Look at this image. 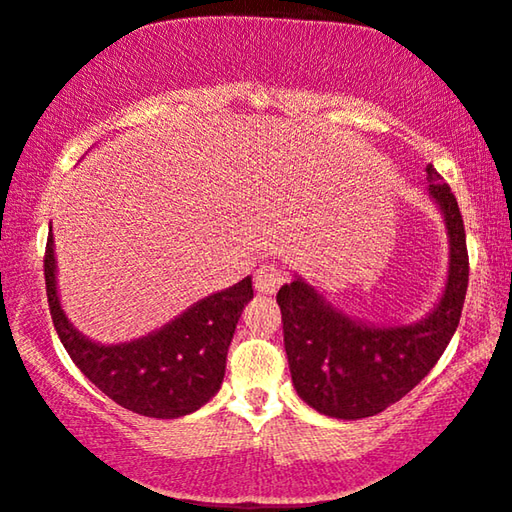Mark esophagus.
I'll list each match as a JSON object with an SVG mask.
<instances>
[{
  "label": "esophagus",
  "instance_id": "obj_1",
  "mask_svg": "<svg viewBox=\"0 0 512 512\" xmlns=\"http://www.w3.org/2000/svg\"><path fill=\"white\" fill-rule=\"evenodd\" d=\"M284 282H286L284 270L277 268V265L265 263L256 272V291L265 293V296H268V293H275Z\"/></svg>",
  "mask_w": 512,
  "mask_h": 512
}]
</instances>
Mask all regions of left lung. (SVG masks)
Listing matches in <instances>:
<instances>
[{
  "label": "left lung",
  "mask_w": 512,
  "mask_h": 512,
  "mask_svg": "<svg viewBox=\"0 0 512 512\" xmlns=\"http://www.w3.org/2000/svg\"><path fill=\"white\" fill-rule=\"evenodd\" d=\"M426 177L450 235V275L429 317L410 326H366L300 277L277 293L293 387L321 415L363 419L387 410L429 375L457 331L468 289L464 219L436 167L426 165Z\"/></svg>",
  "instance_id": "1"
}]
</instances>
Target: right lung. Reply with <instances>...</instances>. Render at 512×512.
<instances>
[{"label": "right lung", "instance_id": "1", "mask_svg": "<svg viewBox=\"0 0 512 512\" xmlns=\"http://www.w3.org/2000/svg\"><path fill=\"white\" fill-rule=\"evenodd\" d=\"M44 277L58 338L83 375L125 410L177 419L200 410L226 375V354L244 305L254 298L251 277L212 293L184 314L125 345H100L69 324L55 286L53 235L48 233Z\"/></svg>", "mask_w": 512, "mask_h": 512}]
</instances>
